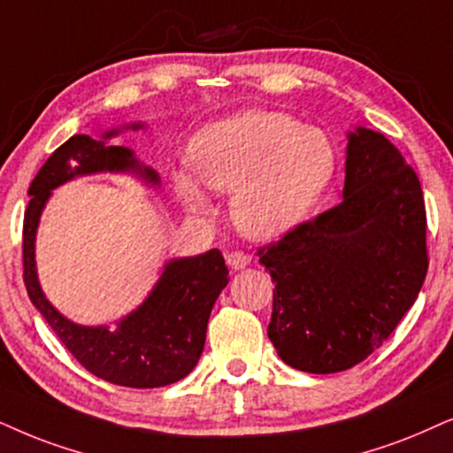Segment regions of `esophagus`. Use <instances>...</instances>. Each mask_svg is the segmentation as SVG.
Returning <instances> with one entry per match:
<instances>
[{
  "instance_id": "esophagus-1",
  "label": "esophagus",
  "mask_w": 453,
  "mask_h": 453,
  "mask_svg": "<svg viewBox=\"0 0 453 453\" xmlns=\"http://www.w3.org/2000/svg\"><path fill=\"white\" fill-rule=\"evenodd\" d=\"M226 259H227V265H230L232 269H244L250 263V257L242 253V250H232Z\"/></svg>"
}]
</instances>
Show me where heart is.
<instances>
[{"label": "heart", "instance_id": "b5f03b06", "mask_svg": "<svg viewBox=\"0 0 453 453\" xmlns=\"http://www.w3.org/2000/svg\"><path fill=\"white\" fill-rule=\"evenodd\" d=\"M188 160L209 190L234 194L232 219L253 240L295 230L336 171L328 134L278 111H246L209 125L192 140ZM173 188L190 211L209 209L192 173L173 171Z\"/></svg>", "mask_w": 453, "mask_h": 453}]
</instances>
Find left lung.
<instances>
[{"mask_svg": "<svg viewBox=\"0 0 453 453\" xmlns=\"http://www.w3.org/2000/svg\"><path fill=\"white\" fill-rule=\"evenodd\" d=\"M276 282L267 336L311 374L353 368L414 305L426 278V211L416 171L379 131L349 134L342 203L259 249Z\"/></svg>", "mask_w": 453, "mask_h": 453, "instance_id": "left-lung-1", "label": "left lung"}]
</instances>
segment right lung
<instances>
[{
    "mask_svg": "<svg viewBox=\"0 0 453 453\" xmlns=\"http://www.w3.org/2000/svg\"><path fill=\"white\" fill-rule=\"evenodd\" d=\"M129 127L140 129L144 125L134 123ZM117 134L119 129L108 131L102 140L73 135L39 169L28 188L31 200L22 226V278L28 299L85 370L112 385L157 388L186 379L198 364L211 309L227 284V267L219 250L171 259L146 301L117 326L71 322L51 307L37 280L35 234L54 188L77 175L102 171L135 173L146 184L158 186L157 171L137 163L129 148L108 144Z\"/></svg>",
    "mask_w": 453,
    "mask_h": 453,
    "instance_id": "1",
    "label": "right lung"
}]
</instances>
